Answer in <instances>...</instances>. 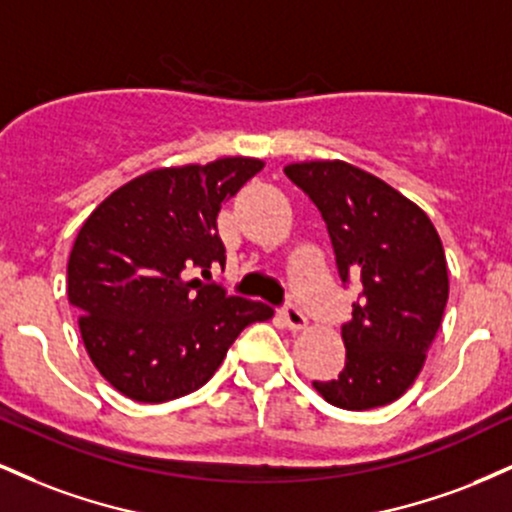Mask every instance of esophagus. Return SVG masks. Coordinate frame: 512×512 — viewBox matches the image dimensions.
Listing matches in <instances>:
<instances>
[{
  "label": "esophagus",
  "mask_w": 512,
  "mask_h": 512,
  "mask_svg": "<svg viewBox=\"0 0 512 512\" xmlns=\"http://www.w3.org/2000/svg\"><path fill=\"white\" fill-rule=\"evenodd\" d=\"M279 315H281V320H284V325L289 327V330H303V327L308 325V317H305L303 310L298 308V305H293V303L281 305Z\"/></svg>",
  "instance_id": "obj_1"
}]
</instances>
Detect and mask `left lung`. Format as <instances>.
<instances>
[{
    "label": "left lung",
    "instance_id": "8db88e82",
    "mask_svg": "<svg viewBox=\"0 0 512 512\" xmlns=\"http://www.w3.org/2000/svg\"><path fill=\"white\" fill-rule=\"evenodd\" d=\"M284 173L320 211L344 289H361L342 325L344 370L313 380L315 390L349 411L395 402L424 366L448 303L436 228L395 187L344 161L293 163Z\"/></svg>",
    "mask_w": 512,
    "mask_h": 512
}]
</instances>
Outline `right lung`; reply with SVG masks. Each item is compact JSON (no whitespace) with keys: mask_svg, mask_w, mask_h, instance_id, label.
Listing matches in <instances>:
<instances>
[{"mask_svg":"<svg viewBox=\"0 0 512 512\" xmlns=\"http://www.w3.org/2000/svg\"><path fill=\"white\" fill-rule=\"evenodd\" d=\"M264 163L221 158L129 180L88 216L67 264L69 305L93 366L134 402L190 395L267 303L228 296L216 216ZM202 273V280H192Z\"/></svg>","mask_w":512,"mask_h":512,"instance_id":"obj_1","label":"right lung"}]
</instances>
